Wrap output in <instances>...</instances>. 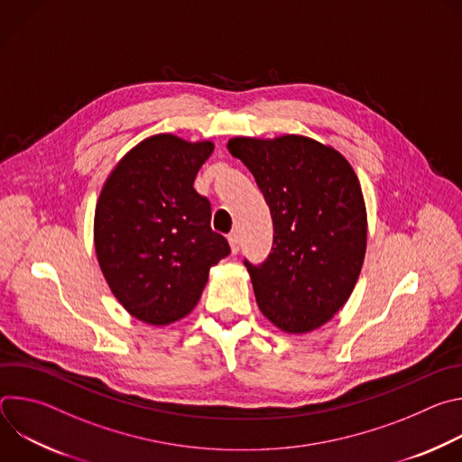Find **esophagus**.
I'll return each instance as SVG.
<instances>
[{
    "instance_id": "esophagus-1",
    "label": "esophagus",
    "mask_w": 462,
    "mask_h": 462,
    "mask_svg": "<svg viewBox=\"0 0 462 462\" xmlns=\"http://www.w3.org/2000/svg\"><path fill=\"white\" fill-rule=\"evenodd\" d=\"M228 243H230V248H232V254H237L239 252V236L236 232H232L228 236Z\"/></svg>"
}]
</instances>
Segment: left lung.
I'll list each match as a JSON object with an SVG mask.
<instances>
[{
  "mask_svg": "<svg viewBox=\"0 0 462 462\" xmlns=\"http://www.w3.org/2000/svg\"><path fill=\"white\" fill-rule=\"evenodd\" d=\"M228 152L250 170L273 216V252L261 265L245 259L255 301L282 331H312L344 307L362 271L358 177L337 150L300 135L236 137Z\"/></svg>",
  "mask_w": 462,
  "mask_h": 462,
  "instance_id": "1",
  "label": "left lung"
}]
</instances>
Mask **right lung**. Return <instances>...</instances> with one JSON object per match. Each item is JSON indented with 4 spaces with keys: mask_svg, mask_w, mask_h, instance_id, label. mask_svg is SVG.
<instances>
[{
    "mask_svg": "<svg viewBox=\"0 0 462 462\" xmlns=\"http://www.w3.org/2000/svg\"><path fill=\"white\" fill-rule=\"evenodd\" d=\"M212 143L155 135L107 177L95 212L102 274L122 307L141 321L168 325L199 301L210 267L230 254L212 230V208L193 188Z\"/></svg>",
    "mask_w": 462,
    "mask_h": 462,
    "instance_id": "add662e5",
    "label": "right lung"
}]
</instances>
